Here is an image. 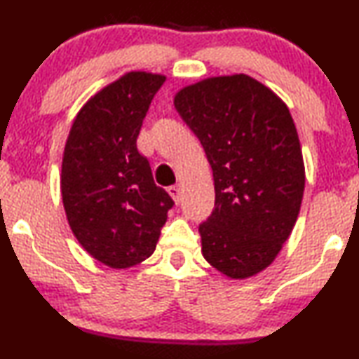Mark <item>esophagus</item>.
<instances>
[{
	"label": "esophagus",
	"mask_w": 359,
	"mask_h": 359,
	"mask_svg": "<svg viewBox=\"0 0 359 359\" xmlns=\"http://www.w3.org/2000/svg\"><path fill=\"white\" fill-rule=\"evenodd\" d=\"M166 191H168V194L171 196V198H173L175 203H180V199H181V189H180L178 184L170 186V188L166 189Z\"/></svg>",
	"instance_id": "esophagus-1"
}]
</instances>
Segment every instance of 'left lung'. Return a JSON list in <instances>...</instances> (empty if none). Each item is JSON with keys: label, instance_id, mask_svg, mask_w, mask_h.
<instances>
[{"label": "left lung", "instance_id": "8db88e82", "mask_svg": "<svg viewBox=\"0 0 359 359\" xmlns=\"http://www.w3.org/2000/svg\"><path fill=\"white\" fill-rule=\"evenodd\" d=\"M175 107L212 168L215 208L199 225L205 262L230 279L255 276L281 252L301 210L306 170L291 112L243 73L186 86Z\"/></svg>", "mask_w": 359, "mask_h": 359}]
</instances>
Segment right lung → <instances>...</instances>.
Instances as JSON below:
<instances>
[{"label":"right lung","mask_w":359,"mask_h":359,"mask_svg":"<svg viewBox=\"0 0 359 359\" xmlns=\"http://www.w3.org/2000/svg\"><path fill=\"white\" fill-rule=\"evenodd\" d=\"M163 75L129 72L90 97L68 134L60 189L78 242L106 266H135L155 252L173 199L137 150Z\"/></svg>","instance_id":"right-lung-1"}]
</instances>
